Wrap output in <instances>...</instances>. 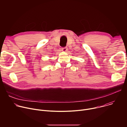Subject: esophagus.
Wrapping results in <instances>:
<instances>
[{"instance_id":"34e87169","label":"esophagus","mask_w":127,"mask_h":127,"mask_svg":"<svg viewBox=\"0 0 127 127\" xmlns=\"http://www.w3.org/2000/svg\"><path fill=\"white\" fill-rule=\"evenodd\" d=\"M67 50H68V49H67V48H66V47L62 48V51H63V52H67Z\"/></svg>"}]
</instances>
